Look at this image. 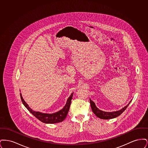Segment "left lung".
<instances>
[{"instance_id":"left-lung-1","label":"left lung","mask_w":148,"mask_h":148,"mask_svg":"<svg viewBox=\"0 0 148 148\" xmlns=\"http://www.w3.org/2000/svg\"><path fill=\"white\" fill-rule=\"evenodd\" d=\"M130 102H131V101L129 102V103L127 106H125V107H124L123 109H121L119 111H116V112H103V111L99 110L98 108L95 106L94 102L92 101V100L90 99V103L92 112L95 114V115L97 117H98L99 118L101 119H113V118H115L119 116L120 115H121L127 109V107L129 105Z\"/></svg>"}]
</instances>
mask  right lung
Masks as SVG:
<instances>
[{"label": "right lung", "instance_id": "1", "mask_svg": "<svg viewBox=\"0 0 148 148\" xmlns=\"http://www.w3.org/2000/svg\"><path fill=\"white\" fill-rule=\"evenodd\" d=\"M73 92L71 94L69 98L67 100L66 105L62 110L53 114H44V113H40L38 112L33 111L32 109H31L29 107L28 105L24 100V99H23V97L21 96V98L24 106H25L29 111L38 119L40 121H41L42 122L44 123L54 124V123L62 122L66 118L71 106V101L73 98Z\"/></svg>", "mask_w": 148, "mask_h": 148}]
</instances>
